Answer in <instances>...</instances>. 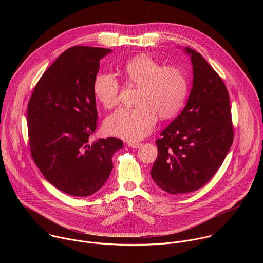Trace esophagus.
<instances>
[{
    "label": "esophagus",
    "instance_id": "34e87169",
    "mask_svg": "<svg viewBox=\"0 0 263 263\" xmlns=\"http://www.w3.org/2000/svg\"><path fill=\"white\" fill-rule=\"evenodd\" d=\"M127 144H128L130 147H133V148H138L139 146H141V144H142V143H140V142H131V141H130V142H128Z\"/></svg>",
    "mask_w": 263,
    "mask_h": 263
}]
</instances>
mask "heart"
<instances>
[{
	"label": "heart",
	"instance_id": "heart-1",
	"mask_svg": "<svg viewBox=\"0 0 263 263\" xmlns=\"http://www.w3.org/2000/svg\"><path fill=\"white\" fill-rule=\"evenodd\" d=\"M123 78L130 86L138 87L134 108H122L104 122L106 133L125 140L137 141L154 129L157 117L170 120L177 116L189 93V80L175 65L163 66L147 56L129 60L123 67ZM120 83L114 73L99 72L92 85L97 100L107 109L119 103Z\"/></svg>",
	"mask_w": 263,
	"mask_h": 263
}]
</instances>
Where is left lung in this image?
Here are the masks:
<instances>
[{"instance_id":"8db88e82","label":"left lung","mask_w":263,"mask_h":263,"mask_svg":"<svg viewBox=\"0 0 263 263\" xmlns=\"http://www.w3.org/2000/svg\"><path fill=\"white\" fill-rule=\"evenodd\" d=\"M191 55L194 83L181 114L156 140L151 176L171 195L195 192L217 172L233 143L229 92L218 73L197 51Z\"/></svg>"}]
</instances>
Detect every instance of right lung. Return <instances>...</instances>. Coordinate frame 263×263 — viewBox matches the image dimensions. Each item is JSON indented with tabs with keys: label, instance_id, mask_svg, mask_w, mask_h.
Returning <instances> with one entry per match:
<instances>
[{
	"label": "right lung",
	"instance_id": "obj_1",
	"mask_svg": "<svg viewBox=\"0 0 263 263\" xmlns=\"http://www.w3.org/2000/svg\"><path fill=\"white\" fill-rule=\"evenodd\" d=\"M112 50L76 46L44 72L28 104L31 157L45 178L72 197H89L114 168L112 155L123 147L116 137L89 144L97 129L93 80L100 60Z\"/></svg>",
	"mask_w": 263,
	"mask_h": 263
}]
</instances>
